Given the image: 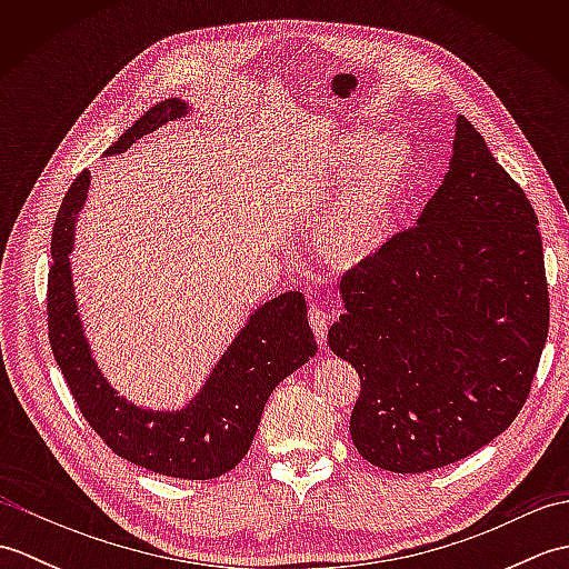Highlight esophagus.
<instances>
[{
    "instance_id": "34e87169",
    "label": "esophagus",
    "mask_w": 569,
    "mask_h": 569,
    "mask_svg": "<svg viewBox=\"0 0 569 569\" xmlns=\"http://www.w3.org/2000/svg\"><path fill=\"white\" fill-rule=\"evenodd\" d=\"M308 322H310L312 332H316L318 342L325 345V340H328V322H330L328 310L320 308V306H310V310H308Z\"/></svg>"
}]
</instances>
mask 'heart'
Segmentation results:
<instances>
[{"label":"heart","mask_w":569,"mask_h":569,"mask_svg":"<svg viewBox=\"0 0 569 569\" xmlns=\"http://www.w3.org/2000/svg\"><path fill=\"white\" fill-rule=\"evenodd\" d=\"M413 166L416 153L406 139L379 141L371 131H352L340 139L332 171L345 173L352 168V176L316 222V247L325 261L349 269L381 247Z\"/></svg>","instance_id":"b5f03b06"}]
</instances>
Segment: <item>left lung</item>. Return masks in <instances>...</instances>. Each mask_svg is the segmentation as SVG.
Wrapping results in <instances>:
<instances>
[{
    "instance_id": "obj_1",
    "label": "left lung",
    "mask_w": 569,
    "mask_h": 569,
    "mask_svg": "<svg viewBox=\"0 0 569 569\" xmlns=\"http://www.w3.org/2000/svg\"><path fill=\"white\" fill-rule=\"evenodd\" d=\"M328 335L359 373L349 435L373 467L420 475L481 450L521 413L550 328L538 214L457 119L418 224L347 271Z\"/></svg>"
}]
</instances>
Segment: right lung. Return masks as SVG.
I'll return each instance as SVG.
<instances>
[{"instance_id":"obj_1","label":"right lung","mask_w":569,"mask_h":569,"mask_svg":"<svg viewBox=\"0 0 569 569\" xmlns=\"http://www.w3.org/2000/svg\"><path fill=\"white\" fill-rule=\"evenodd\" d=\"M186 114L180 100H166L127 129L107 153H117L147 137L168 119ZM90 176L82 171L68 188L53 224L48 269V342L63 371L82 418L114 455L156 475L176 479H217L249 452L263 406L288 373L316 357L318 342L308 325L306 296L283 293L263 303L227 349L200 396L178 413H153L119 398L94 367L76 312L68 251L72 224L88 196Z\"/></svg>"}]
</instances>
